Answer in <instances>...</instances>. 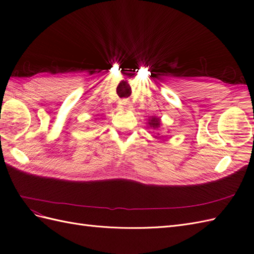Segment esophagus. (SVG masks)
Wrapping results in <instances>:
<instances>
[{"label":"esophagus","instance_id":"34e87169","mask_svg":"<svg viewBox=\"0 0 254 254\" xmlns=\"http://www.w3.org/2000/svg\"><path fill=\"white\" fill-rule=\"evenodd\" d=\"M119 107L121 109H129L130 103L129 101H127V99H122V101H120L119 103Z\"/></svg>","mask_w":254,"mask_h":254}]
</instances>
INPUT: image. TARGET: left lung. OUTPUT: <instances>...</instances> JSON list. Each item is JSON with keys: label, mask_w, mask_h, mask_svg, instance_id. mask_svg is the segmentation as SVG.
<instances>
[{"label": "left lung", "mask_w": 254, "mask_h": 254, "mask_svg": "<svg viewBox=\"0 0 254 254\" xmlns=\"http://www.w3.org/2000/svg\"><path fill=\"white\" fill-rule=\"evenodd\" d=\"M161 125H162V122H161L160 118L155 117V115H153V117H149V119L147 121V128H151L153 130H159ZM162 136H164V135H161L159 132H157L156 137H158V139H161Z\"/></svg>", "instance_id": "8db88e82"}]
</instances>
